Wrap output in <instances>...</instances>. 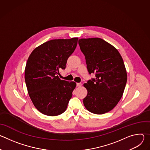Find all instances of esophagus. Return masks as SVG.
I'll return each mask as SVG.
<instances>
[{"label": "esophagus", "mask_w": 150, "mask_h": 150, "mask_svg": "<svg viewBox=\"0 0 150 150\" xmlns=\"http://www.w3.org/2000/svg\"><path fill=\"white\" fill-rule=\"evenodd\" d=\"M81 85H82L81 83H76V86L77 87H81Z\"/></svg>", "instance_id": "1"}]
</instances>
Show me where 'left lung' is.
Instances as JSON below:
<instances>
[{
  "label": "left lung",
  "mask_w": 150,
  "mask_h": 150,
  "mask_svg": "<svg viewBox=\"0 0 150 150\" xmlns=\"http://www.w3.org/2000/svg\"><path fill=\"white\" fill-rule=\"evenodd\" d=\"M86 60L90 74L96 78L83 84L87 90L83 100L89 112L97 115L108 113L117 104L127 82V73L118 50L100 38H81L78 41Z\"/></svg>",
  "instance_id": "obj_1"
}]
</instances>
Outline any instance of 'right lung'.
<instances>
[{
	"mask_svg": "<svg viewBox=\"0 0 150 150\" xmlns=\"http://www.w3.org/2000/svg\"><path fill=\"white\" fill-rule=\"evenodd\" d=\"M78 38L55 39L36 47L30 55L25 69L29 96L41 113L55 116L65 112L76 83L61 80L59 70L65 69L74 52Z\"/></svg>",
	"mask_w": 150,
	"mask_h": 150,
	"instance_id": "add662e5",
	"label": "right lung"
}]
</instances>
